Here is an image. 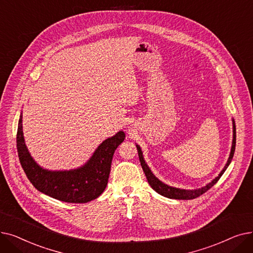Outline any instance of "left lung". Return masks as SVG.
<instances>
[{
	"label": "left lung",
	"instance_id": "8db88e82",
	"mask_svg": "<svg viewBox=\"0 0 253 253\" xmlns=\"http://www.w3.org/2000/svg\"><path fill=\"white\" fill-rule=\"evenodd\" d=\"M136 147L138 150V154H139V160L142 166V169L146 175L147 178V181L150 184V186L158 192V194L166 197V198H169V199H175V200H192V199H196L198 197H200L201 195L205 194V192L210 189L216 182L218 181L219 178L222 176V174L225 172V170L227 169V167L230 166L232 160H233V156L235 153V148H236V126H235V120L233 119V143H232V148H231V153L230 156H228V160L224 166L223 169L221 170V172L219 173V175L217 177H215L211 182H209L207 185L203 186L201 188L198 189H181V188H177V187H173L168 185L164 182H162L159 178H156L154 176V174L151 172V170L149 169V167L147 166V164L145 163V160H144V156H143V152L141 150V147L136 144Z\"/></svg>",
	"mask_w": 253,
	"mask_h": 253
}]
</instances>
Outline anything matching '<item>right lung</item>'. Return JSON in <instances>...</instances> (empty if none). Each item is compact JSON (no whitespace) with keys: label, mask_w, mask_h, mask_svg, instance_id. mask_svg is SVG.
Instances as JSON below:
<instances>
[{"label":"right lung","mask_w":253,"mask_h":253,"mask_svg":"<svg viewBox=\"0 0 253 253\" xmlns=\"http://www.w3.org/2000/svg\"><path fill=\"white\" fill-rule=\"evenodd\" d=\"M125 131L103 141L91 158L77 169L50 171L32 158L22 131V113L17 127V152L20 165L31 183L43 194L67 203H87L105 190L109 178L114 151L124 142Z\"/></svg>","instance_id":"right-lung-1"}]
</instances>
